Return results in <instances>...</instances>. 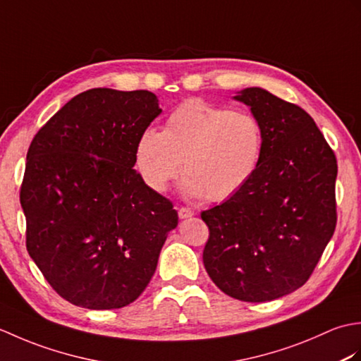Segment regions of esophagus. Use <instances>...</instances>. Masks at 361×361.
<instances>
[{
  "label": "esophagus",
  "instance_id": "34e87169",
  "mask_svg": "<svg viewBox=\"0 0 361 361\" xmlns=\"http://www.w3.org/2000/svg\"><path fill=\"white\" fill-rule=\"evenodd\" d=\"M194 216V211L190 208H180L178 209V217L183 220V219H188V217H192Z\"/></svg>",
  "mask_w": 361,
  "mask_h": 361
}]
</instances>
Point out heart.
<instances>
[{"label":"heart","mask_w":361,"mask_h":361,"mask_svg":"<svg viewBox=\"0 0 361 361\" xmlns=\"http://www.w3.org/2000/svg\"><path fill=\"white\" fill-rule=\"evenodd\" d=\"M262 153L264 132L252 114L192 99L167 118L163 132L141 133L135 161L155 192H164L183 161V195L221 202L248 185Z\"/></svg>","instance_id":"heart-1"}]
</instances>
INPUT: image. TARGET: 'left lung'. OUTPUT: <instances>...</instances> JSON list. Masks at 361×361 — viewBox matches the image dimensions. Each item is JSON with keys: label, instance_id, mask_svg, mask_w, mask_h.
Here are the masks:
<instances>
[{"label": "left lung", "instance_id": "8db88e82", "mask_svg": "<svg viewBox=\"0 0 361 361\" xmlns=\"http://www.w3.org/2000/svg\"><path fill=\"white\" fill-rule=\"evenodd\" d=\"M264 132L255 176L203 211L209 228L203 264L228 296L273 301L309 279L336 225V159L315 121L259 87L237 91Z\"/></svg>", "mask_w": 361, "mask_h": 361}]
</instances>
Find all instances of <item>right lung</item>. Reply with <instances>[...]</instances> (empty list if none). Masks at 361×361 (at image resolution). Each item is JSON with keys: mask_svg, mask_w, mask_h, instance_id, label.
Returning a JSON list of instances; mask_svg holds the SVG:
<instances>
[{"mask_svg": "<svg viewBox=\"0 0 361 361\" xmlns=\"http://www.w3.org/2000/svg\"><path fill=\"white\" fill-rule=\"evenodd\" d=\"M163 111L145 90L93 88L65 104L30 142L20 203L29 256L79 307H126L147 287L172 203L142 181L136 142Z\"/></svg>", "mask_w": 361, "mask_h": 361, "instance_id": "right-lung-1", "label": "right lung"}]
</instances>
